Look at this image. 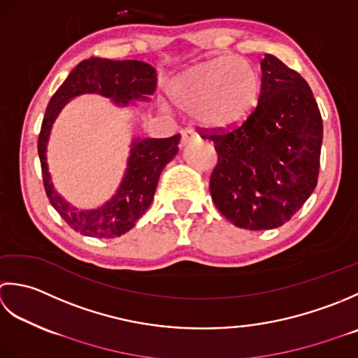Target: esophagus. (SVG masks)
<instances>
[{
	"label": "esophagus",
	"instance_id": "esophagus-1",
	"mask_svg": "<svg viewBox=\"0 0 358 358\" xmlns=\"http://www.w3.org/2000/svg\"><path fill=\"white\" fill-rule=\"evenodd\" d=\"M193 138H196V133L192 128L182 129V138H180L182 145H187L189 141H193Z\"/></svg>",
	"mask_w": 358,
	"mask_h": 358
}]
</instances>
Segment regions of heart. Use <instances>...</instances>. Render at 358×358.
<instances>
[{
	"label": "heart",
	"mask_w": 358,
	"mask_h": 358,
	"mask_svg": "<svg viewBox=\"0 0 358 358\" xmlns=\"http://www.w3.org/2000/svg\"><path fill=\"white\" fill-rule=\"evenodd\" d=\"M169 97L208 129H229L257 109L261 97L258 69L243 57L222 55L196 64L171 80Z\"/></svg>",
	"instance_id": "heart-1"
}]
</instances>
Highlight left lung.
Listing matches in <instances>:
<instances>
[{
  "label": "left lung",
  "mask_w": 358,
  "mask_h": 358,
  "mask_svg": "<svg viewBox=\"0 0 358 358\" xmlns=\"http://www.w3.org/2000/svg\"><path fill=\"white\" fill-rule=\"evenodd\" d=\"M255 111L229 129L198 128L215 143L210 193L225 220L245 230L286 224L317 187L323 120L306 80L278 58L261 62Z\"/></svg>",
  "instance_id": "8db88e82"
}]
</instances>
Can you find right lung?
I'll return each instance as SVG.
<instances>
[{
    "label": "right lung",
    "instance_id": "add662e5",
    "mask_svg": "<svg viewBox=\"0 0 358 358\" xmlns=\"http://www.w3.org/2000/svg\"><path fill=\"white\" fill-rule=\"evenodd\" d=\"M156 85V69L148 63L92 57L78 63L50 99L38 136L43 185L49 202L72 230L91 238H115L133 229L151 206L164 166L176 156L180 134L166 138H134L125 178L114 198L97 210L78 211L55 193L48 171L46 145L58 113L66 101L80 94L97 92L114 99L115 103L127 105L129 100L148 99Z\"/></svg>",
    "mask_w": 358,
    "mask_h": 358
}]
</instances>
